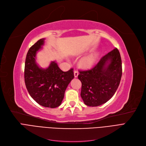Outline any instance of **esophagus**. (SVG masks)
Segmentation results:
<instances>
[{
    "instance_id": "obj_1",
    "label": "esophagus",
    "mask_w": 146,
    "mask_h": 146,
    "mask_svg": "<svg viewBox=\"0 0 146 146\" xmlns=\"http://www.w3.org/2000/svg\"><path fill=\"white\" fill-rule=\"evenodd\" d=\"M74 77H75V78L78 77V71H74Z\"/></svg>"
}]
</instances>
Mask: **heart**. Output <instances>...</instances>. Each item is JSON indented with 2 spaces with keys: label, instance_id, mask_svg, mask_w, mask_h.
I'll return each instance as SVG.
<instances>
[{
  "label": "heart",
  "instance_id": "obj_1",
  "mask_svg": "<svg viewBox=\"0 0 146 146\" xmlns=\"http://www.w3.org/2000/svg\"><path fill=\"white\" fill-rule=\"evenodd\" d=\"M98 54L95 53L90 54L89 56L84 57L82 59L81 62L82 65L83 66L86 68H89L90 66H92V65H94L95 63L96 62L97 59L98 58Z\"/></svg>",
  "mask_w": 146,
  "mask_h": 146
}]
</instances>
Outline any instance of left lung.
Listing matches in <instances>:
<instances>
[{
    "mask_svg": "<svg viewBox=\"0 0 146 146\" xmlns=\"http://www.w3.org/2000/svg\"><path fill=\"white\" fill-rule=\"evenodd\" d=\"M81 97L88 106H98L111 98L122 76V63L117 48L106 54L90 70L80 71Z\"/></svg>",
    "mask_w": 146,
    "mask_h": 146,
    "instance_id": "left-lung-1",
    "label": "left lung"
}]
</instances>
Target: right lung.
<instances>
[{"mask_svg": "<svg viewBox=\"0 0 146 146\" xmlns=\"http://www.w3.org/2000/svg\"><path fill=\"white\" fill-rule=\"evenodd\" d=\"M44 38L40 39L29 48L25 64V83L31 97L42 106L57 108L61 104L68 84L74 78L73 69L63 72L56 62L48 68H40L36 54L42 49Z\"/></svg>", "mask_w": 146, "mask_h": 146, "instance_id": "1", "label": "right lung"}]
</instances>
